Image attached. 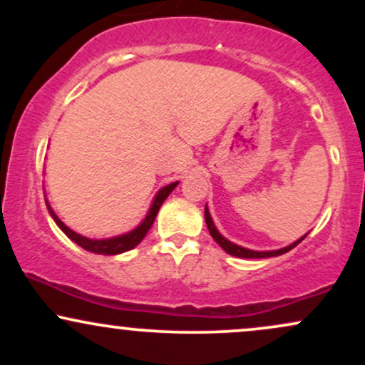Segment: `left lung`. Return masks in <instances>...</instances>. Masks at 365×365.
Instances as JSON below:
<instances>
[{
  "label": "left lung",
  "mask_w": 365,
  "mask_h": 365,
  "mask_svg": "<svg viewBox=\"0 0 365 365\" xmlns=\"http://www.w3.org/2000/svg\"><path fill=\"white\" fill-rule=\"evenodd\" d=\"M204 216H206V225H207L209 233H211V237L215 238V240L217 242V244H220L221 249L226 250V252H228L230 255H235V257H244V259L276 257V255H282V254H284V252H288V250H292L293 247L299 245L300 242L304 240V237H302V238H300V240H297L295 244H292V245L284 247V249H279V250H271V252H255V250H249V249H244V247H238V245H235V244H232V242L226 240L225 237H221V235H220V232H217V230H216L215 223H212L211 215H209L207 207H206V211H204Z\"/></svg>",
  "instance_id": "8db88e82"
}]
</instances>
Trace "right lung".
<instances>
[{"instance_id":"obj_1","label":"right lung","mask_w":365,"mask_h":365,"mask_svg":"<svg viewBox=\"0 0 365 365\" xmlns=\"http://www.w3.org/2000/svg\"><path fill=\"white\" fill-rule=\"evenodd\" d=\"M177 185H178V182H175V183H171V185L161 188V190L158 192L156 199H154L153 206H150V209H149V215L145 216V220L142 221V223L137 226V228L133 230V232L127 233V235H120V237H115V238H106V240H91V238H86V237L78 235V233L72 232V230H70L68 226L63 225V221L56 215H54L53 209L49 207V204H48V209H49V212H51L53 220L56 221V225L63 230V233H65V235L68 237V238H72L75 244L81 245L82 249L89 250V252H94V254L115 255V254L127 252V250L133 249V247L140 244L142 238L148 235L150 226H153L154 220H156L158 211H159V207H161V204L165 202L166 197H168L171 192H173V188L177 187Z\"/></svg>"}]
</instances>
